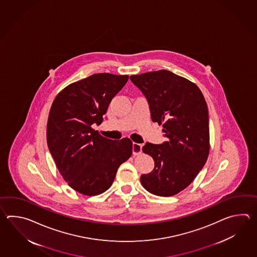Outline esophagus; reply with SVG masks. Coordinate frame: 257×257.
<instances>
[{
	"mask_svg": "<svg viewBox=\"0 0 257 257\" xmlns=\"http://www.w3.org/2000/svg\"><path fill=\"white\" fill-rule=\"evenodd\" d=\"M132 152L134 155H139L141 154L142 152V144H139V143H135L133 142L132 144Z\"/></svg>",
	"mask_w": 257,
	"mask_h": 257,
	"instance_id": "obj_1",
	"label": "esophagus"
}]
</instances>
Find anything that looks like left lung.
<instances>
[{
  "label": "left lung",
  "instance_id": "left-lung-1",
  "mask_svg": "<svg viewBox=\"0 0 257 257\" xmlns=\"http://www.w3.org/2000/svg\"><path fill=\"white\" fill-rule=\"evenodd\" d=\"M131 80L166 138L162 144L147 142L142 148L154 160V169L141 176L142 185L153 195L174 196L191 184L208 160V105L195 83L172 71H150Z\"/></svg>",
  "mask_w": 257,
  "mask_h": 257
}]
</instances>
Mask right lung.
<instances>
[{
    "mask_svg": "<svg viewBox=\"0 0 257 257\" xmlns=\"http://www.w3.org/2000/svg\"><path fill=\"white\" fill-rule=\"evenodd\" d=\"M127 80V75L93 74L64 88L51 105L47 125L49 153L63 179L82 195L107 190L118 167L132 154L130 139L112 141L92 127L102 123L111 100Z\"/></svg>",
    "mask_w": 257,
    "mask_h": 257,
    "instance_id": "1",
    "label": "right lung"
}]
</instances>
